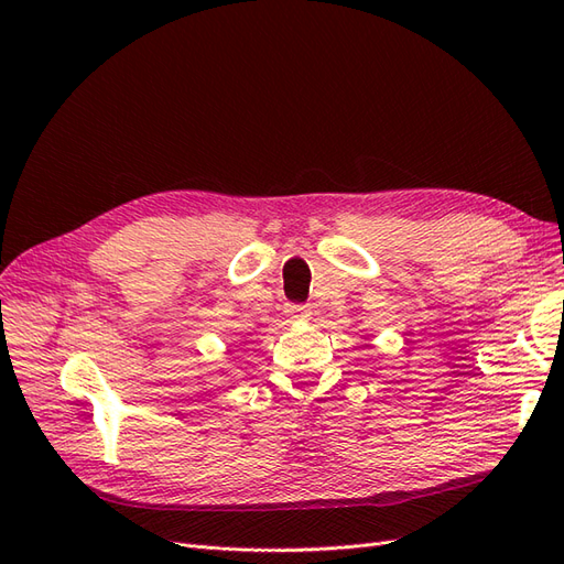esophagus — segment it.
<instances>
[{"instance_id": "1", "label": "esophagus", "mask_w": 564, "mask_h": 564, "mask_svg": "<svg viewBox=\"0 0 564 564\" xmlns=\"http://www.w3.org/2000/svg\"><path fill=\"white\" fill-rule=\"evenodd\" d=\"M286 315H289V319H294V322H305V319H311V308L308 305H286Z\"/></svg>"}]
</instances>
